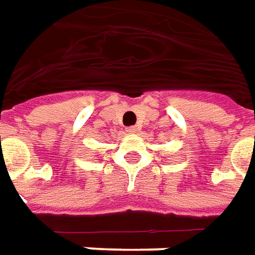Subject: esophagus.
I'll return each instance as SVG.
<instances>
[{
	"label": "esophagus",
	"instance_id": "obj_1",
	"mask_svg": "<svg viewBox=\"0 0 255 255\" xmlns=\"http://www.w3.org/2000/svg\"><path fill=\"white\" fill-rule=\"evenodd\" d=\"M126 131H128L129 134H136L138 131V128L137 126H130V128H128V130Z\"/></svg>",
	"mask_w": 255,
	"mask_h": 255
}]
</instances>
